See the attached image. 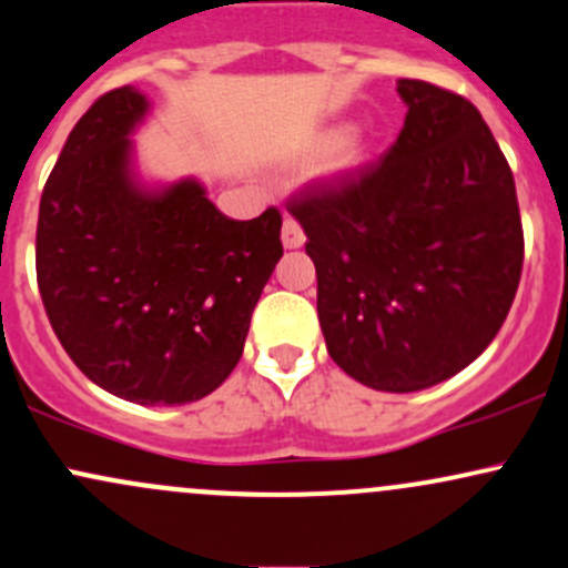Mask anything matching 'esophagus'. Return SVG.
<instances>
[{
	"label": "esophagus",
	"instance_id": "obj_1",
	"mask_svg": "<svg viewBox=\"0 0 568 568\" xmlns=\"http://www.w3.org/2000/svg\"><path fill=\"white\" fill-rule=\"evenodd\" d=\"M283 245L288 247V251H296V247H302L304 245V240H307V236H304V232H302V226H298V221L296 217H291V215H285V221H283Z\"/></svg>",
	"mask_w": 568,
	"mask_h": 568
}]
</instances>
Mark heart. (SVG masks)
Returning a JSON list of instances; mask_svg holds the SVG:
<instances>
[{"label":"heart","instance_id":"heart-1","mask_svg":"<svg viewBox=\"0 0 568 568\" xmlns=\"http://www.w3.org/2000/svg\"><path fill=\"white\" fill-rule=\"evenodd\" d=\"M321 145H326L323 172L339 174L351 172L364 161V136L358 132H328L321 136Z\"/></svg>","mask_w":568,"mask_h":568}]
</instances>
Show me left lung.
Here are the masks:
<instances>
[{
  "label": "left lung",
  "instance_id": "obj_1",
  "mask_svg": "<svg viewBox=\"0 0 568 568\" xmlns=\"http://www.w3.org/2000/svg\"><path fill=\"white\" fill-rule=\"evenodd\" d=\"M407 118L375 164L288 202L317 274L328 355L361 385L413 394L494 342L520 283L515 178L469 99L398 80Z\"/></svg>",
  "mask_w": 568,
  "mask_h": 568
}]
</instances>
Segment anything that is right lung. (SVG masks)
Returning <instances> with one entry per match:
<instances>
[{
	"label": "right lung",
	"mask_w": 568,
	"mask_h": 568,
	"mask_svg": "<svg viewBox=\"0 0 568 568\" xmlns=\"http://www.w3.org/2000/svg\"><path fill=\"white\" fill-rule=\"evenodd\" d=\"M148 112L145 93L123 85L67 136L40 199L37 283L91 383L174 407L213 394L242 358L283 217H226L196 178L145 183L132 134Z\"/></svg>",
	"instance_id": "right-lung-1"
}]
</instances>
